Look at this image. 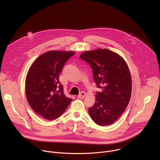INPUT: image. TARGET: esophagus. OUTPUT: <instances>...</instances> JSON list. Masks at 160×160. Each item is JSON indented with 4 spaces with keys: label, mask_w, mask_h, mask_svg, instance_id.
Masks as SVG:
<instances>
[{
    "label": "esophagus",
    "mask_w": 160,
    "mask_h": 160,
    "mask_svg": "<svg viewBox=\"0 0 160 160\" xmlns=\"http://www.w3.org/2000/svg\"><path fill=\"white\" fill-rule=\"evenodd\" d=\"M85 96H86V93H85V92H80V94L78 95V98L79 99H83Z\"/></svg>",
    "instance_id": "34e87169"
}]
</instances>
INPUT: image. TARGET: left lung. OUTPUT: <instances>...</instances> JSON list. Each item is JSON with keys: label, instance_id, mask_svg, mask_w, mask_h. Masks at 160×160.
<instances>
[{"label": "left lung", "instance_id": "obj_1", "mask_svg": "<svg viewBox=\"0 0 160 160\" xmlns=\"http://www.w3.org/2000/svg\"><path fill=\"white\" fill-rule=\"evenodd\" d=\"M92 69L94 80L102 92H97L96 101L88 108L90 118L98 125L116 122L127 107L132 92L130 71L125 60L108 49L87 51L80 56Z\"/></svg>", "mask_w": 160, "mask_h": 160}]
</instances>
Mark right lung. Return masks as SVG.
Wrapping results in <instances>:
<instances>
[{
    "label": "right lung",
    "mask_w": 160,
    "mask_h": 160,
    "mask_svg": "<svg viewBox=\"0 0 160 160\" xmlns=\"http://www.w3.org/2000/svg\"><path fill=\"white\" fill-rule=\"evenodd\" d=\"M75 54L49 51L40 55L31 66L25 82L27 99L41 117L49 120L58 118L72 101L64 95L59 77L65 63Z\"/></svg>",
    "instance_id": "right-lung-1"
}]
</instances>
